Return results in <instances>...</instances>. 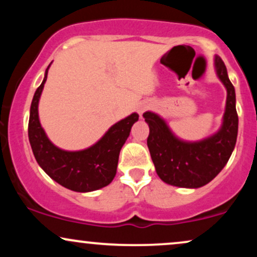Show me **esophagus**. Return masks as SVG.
Returning a JSON list of instances; mask_svg holds the SVG:
<instances>
[{"instance_id":"esophagus-1","label":"esophagus","mask_w":257,"mask_h":257,"mask_svg":"<svg viewBox=\"0 0 257 257\" xmlns=\"http://www.w3.org/2000/svg\"><path fill=\"white\" fill-rule=\"evenodd\" d=\"M147 107H149V105H146V104L140 105V106H139V107H138V112H139V113H140V114H143L144 112H145V111L147 110Z\"/></svg>"}]
</instances>
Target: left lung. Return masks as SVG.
Wrapping results in <instances>:
<instances>
[{
	"label": "left lung",
	"instance_id": "1",
	"mask_svg": "<svg viewBox=\"0 0 257 257\" xmlns=\"http://www.w3.org/2000/svg\"><path fill=\"white\" fill-rule=\"evenodd\" d=\"M216 75L227 89L226 110L220 131L204 140L188 143L173 134L166 120L147 111L144 118L150 126L147 146L156 172L166 184L198 188L210 182L231 157L238 134L234 87L227 75L225 63L215 57Z\"/></svg>",
	"mask_w": 257,
	"mask_h": 257
}]
</instances>
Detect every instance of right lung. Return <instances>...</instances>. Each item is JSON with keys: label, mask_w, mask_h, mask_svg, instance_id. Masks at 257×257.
Returning <instances> with one entry per match:
<instances>
[{"label": "right lung", "mask_w": 257, "mask_h": 257, "mask_svg": "<svg viewBox=\"0 0 257 257\" xmlns=\"http://www.w3.org/2000/svg\"><path fill=\"white\" fill-rule=\"evenodd\" d=\"M51 66V64H49ZM35 91L29 118V140L40 167L59 185L75 192H91L105 187L117 172L119 151L131 134L133 124L139 119L132 113L113 124L96 144L81 151H65L49 140L38 118V101L47 81L48 69Z\"/></svg>", "instance_id": "add662e5"}]
</instances>
